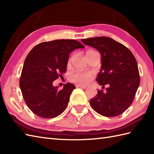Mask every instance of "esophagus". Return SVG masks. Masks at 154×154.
Returning a JSON list of instances; mask_svg holds the SVG:
<instances>
[{
    "label": "esophagus",
    "mask_w": 154,
    "mask_h": 154,
    "mask_svg": "<svg viewBox=\"0 0 154 154\" xmlns=\"http://www.w3.org/2000/svg\"><path fill=\"white\" fill-rule=\"evenodd\" d=\"M77 87H80V88H81V89H86V88H87L86 86L80 85H77Z\"/></svg>",
    "instance_id": "esophagus-1"
}]
</instances>
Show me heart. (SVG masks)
Segmentation results:
<instances>
[{
	"instance_id": "obj_1",
	"label": "heart",
	"mask_w": 154,
	"mask_h": 154,
	"mask_svg": "<svg viewBox=\"0 0 154 154\" xmlns=\"http://www.w3.org/2000/svg\"><path fill=\"white\" fill-rule=\"evenodd\" d=\"M93 51H94L93 50L87 51L86 55L91 53V52H93ZM73 58H74V55H72L68 61L69 64H71L72 61L73 60ZM93 77V73L91 71H77L71 75L70 79L72 81H73V82L75 83L85 85L88 84L90 82V81L92 79Z\"/></svg>"
}]
</instances>
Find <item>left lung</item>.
Masks as SVG:
<instances>
[{"label":"left lung","instance_id":"left-lung-1","mask_svg":"<svg viewBox=\"0 0 154 154\" xmlns=\"http://www.w3.org/2000/svg\"><path fill=\"white\" fill-rule=\"evenodd\" d=\"M83 44L95 48L101 55V69L97 81L105 92L98 90L91 99V107L102 116L120 115L131 105L140 85V75L135 57L126 46L109 37L81 40Z\"/></svg>","mask_w":154,"mask_h":154}]
</instances>
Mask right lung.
<instances>
[{"label":"right lung","mask_w":154,"mask_h":154,"mask_svg":"<svg viewBox=\"0 0 154 154\" xmlns=\"http://www.w3.org/2000/svg\"><path fill=\"white\" fill-rule=\"evenodd\" d=\"M84 45L75 40L42 42L29 52L23 65L20 87L32 112L44 119L60 115L66 109L73 84L67 83L59 91L53 82L67 70L69 54Z\"/></svg>","instance_id":"1"}]
</instances>
